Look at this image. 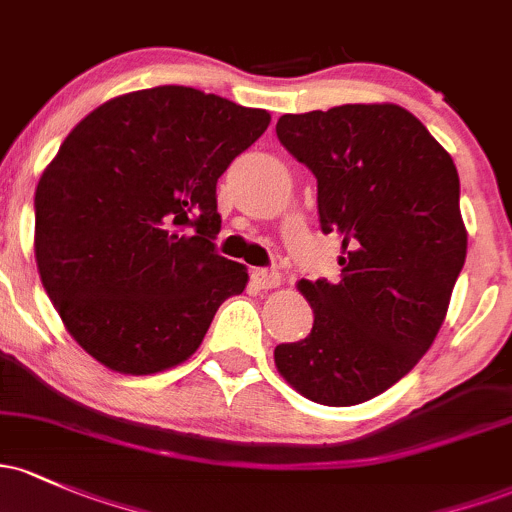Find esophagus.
Masks as SVG:
<instances>
[{
  "label": "esophagus",
  "mask_w": 512,
  "mask_h": 512,
  "mask_svg": "<svg viewBox=\"0 0 512 512\" xmlns=\"http://www.w3.org/2000/svg\"><path fill=\"white\" fill-rule=\"evenodd\" d=\"M250 279L257 289H277V286L282 284V277H279L277 269H265V267L252 269Z\"/></svg>",
  "instance_id": "1"
}]
</instances>
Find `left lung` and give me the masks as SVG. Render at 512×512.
I'll return each instance as SVG.
<instances>
[{
	"instance_id": "obj_1",
	"label": "left lung",
	"mask_w": 512,
	"mask_h": 512,
	"mask_svg": "<svg viewBox=\"0 0 512 512\" xmlns=\"http://www.w3.org/2000/svg\"><path fill=\"white\" fill-rule=\"evenodd\" d=\"M277 138L316 174L342 269L335 284L301 279L313 328L277 345L274 364L311 401L355 406L411 372L447 316L466 260L457 167L396 104L284 114Z\"/></svg>"
}]
</instances>
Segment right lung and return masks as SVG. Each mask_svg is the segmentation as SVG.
I'll list each match as a JSON object with an SVG mask.
<instances>
[{"label": "right lung", "mask_w": 512, "mask_h": 512, "mask_svg": "<svg viewBox=\"0 0 512 512\" xmlns=\"http://www.w3.org/2000/svg\"><path fill=\"white\" fill-rule=\"evenodd\" d=\"M269 126L194 87L140 89L84 116L36 187V265L84 352L155 374L199 350L247 269L216 252V182Z\"/></svg>", "instance_id": "obj_1"}]
</instances>
